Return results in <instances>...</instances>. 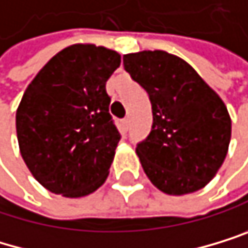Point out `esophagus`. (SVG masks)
I'll use <instances>...</instances> for the list:
<instances>
[{
  "label": "esophagus",
  "mask_w": 248,
  "mask_h": 248,
  "mask_svg": "<svg viewBox=\"0 0 248 248\" xmlns=\"http://www.w3.org/2000/svg\"><path fill=\"white\" fill-rule=\"evenodd\" d=\"M120 126H122V131L123 132H126L128 128H129V119H123L122 123H120Z\"/></svg>",
  "instance_id": "1"
}]
</instances>
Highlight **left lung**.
<instances>
[{"mask_svg":"<svg viewBox=\"0 0 248 248\" xmlns=\"http://www.w3.org/2000/svg\"><path fill=\"white\" fill-rule=\"evenodd\" d=\"M123 63L152 105V131L136 148L145 174L168 195L202 189L229 152L232 120L224 102L175 54L143 50L125 54Z\"/></svg>","mask_w":248,"mask_h":248,"instance_id":"8db88e82","label":"left lung"}]
</instances>
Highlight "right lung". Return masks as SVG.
I'll use <instances>...</instances> for the list:
<instances>
[{
  "mask_svg": "<svg viewBox=\"0 0 248 248\" xmlns=\"http://www.w3.org/2000/svg\"><path fill=\"white\" fill-rule=\"evenodd\" d=\"M119 67L116 50L73 44L54 54L24 91L16 109L19 152L53 194L80 198L105 183L120 140L105 85Z\"/></svg>",
  "mask_w": 248,
  "mask_h": 248,
  "instance_id": "obj_1",
  "label": "right lung"
}]
</instances>
